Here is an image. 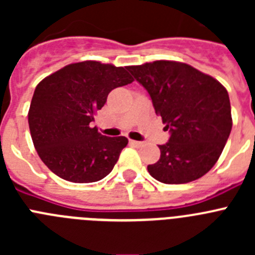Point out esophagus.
<instances>
[{
	"instance_id": "obj_1",
	"label": "esophagus",
	"mask_w": 255,
	"mask_h": 255,
	"mask_svg": "<svg viewBox=\"0 0 255 255\" xmlns=\"http://www.w3.org/2000/svg\"><path fill=\"white\" fill-rule=\"evenodd\" d=\"M130 144H131L132 147H141L143 145V143L141 141H136V140H130Z\"/></svg>"
}]
</instances>
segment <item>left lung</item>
Instances as JSON below:
<instances>
[{
  "instance_id": "8db88e82",
  "label": "left lung",
  "mask_w": 255,
  "mask_h": 255,
  "mask_svg": "<svg viewBox=\"0 0 255 255\" xmlns=\"http://www.w3.org/2000/svg\"><path fill=\"white\" fill-rule=\"evenodd\" d=\"M152 98L170 139L148 172L163 184H186L206 175L220 158L233 128L226 88L215 78L176 61L128 66Z\"/></svg>"
}]
</instances>
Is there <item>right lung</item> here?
<instances>
[{"label": "right lung", "instance_id": "add662e5", "mask_svg": "<svg viewBox=\"0 0 255 255\" xmlns=\"http://www.w3.org/2000/svg\"><path fill=\"white\" fill-rule=\"evenodd\" d=\"M126 69L83 61L51 74L35 88L28 114L31 139L40 159L61 179L100 181L128 145L125 136H105L91 125L110 92L132 83Z\"/></svg>", "mask_w": 255, "mask_h": 255}]
</instances>
